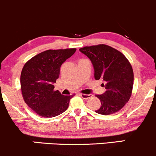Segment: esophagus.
<instances>
[{"instance_id": "esophagus-1", "label": "esophagus", "mask_w": 156, "mask_h": 156, "mask_svg": "<svg viewBox=\"0 0 156 156\" xmlns=\"http://www.w3.org/2000/svg\"><path fill=\"white\" fill-rule=\"evenodd\" d=\"M80 96L81 97V98H83V99H88V98H91V97H92V94H80Z\"/></svg>"}]
</instances>
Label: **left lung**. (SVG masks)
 Masks as SVG:
<instances>
[{
	"instance_id": "8db88e82",
	"label": "left lung",
	"mask_w": 156,
	"mask_h": 156,
	"mask_svg": "<svg viewBox=\"0 0 156 156\" xmlns=\"http://www.w3.org/2000/svg\"><path fill=\"white\" fill-rule=\"evenodd\" d=\"M79 51L91 60L94 78L103 79L105 91L96 94L101 105L96 113L108 115L117 112L128 103L132 94L133 71L128 58L120 51L104 44L86 46Z\"/></svg>"
}]
</instances>
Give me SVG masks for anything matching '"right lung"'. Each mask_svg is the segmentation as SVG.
<instances>
[{
  "mask_svg": "<svg viewBox=\"0 0 156 156\" xmlns=\"http://www.w3.org/2000/svg\"><path fill=\"white\" fill-rule=\"evenodd\" d=\"M76 48L47 50L32 57L23 66L20 86L23 100L34 112L43 117H53L65 112L75 94L63 95L54 90L62 64Z\"/></svg>",
  "mask_w": 156,
  "mask_h": 156,
  "instance_id": "right-lung-1",
  "label": "right lung"
}]
</instances>
